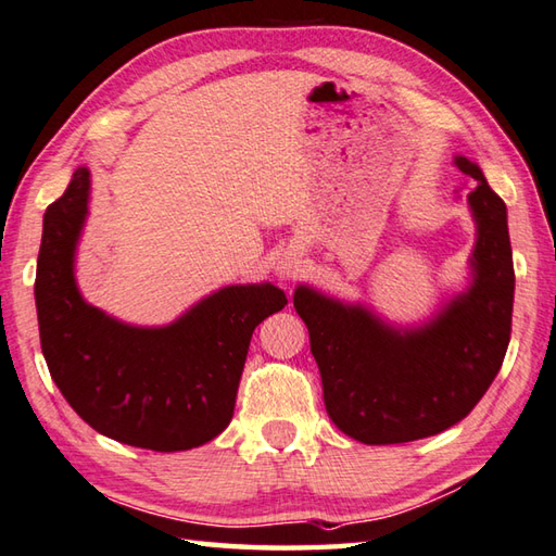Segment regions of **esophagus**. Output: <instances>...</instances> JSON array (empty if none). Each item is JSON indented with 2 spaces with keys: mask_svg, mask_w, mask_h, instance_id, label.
I'll use <instances>...</instances> for the list:
<instances>
[{
  "mask_svg": "<svg viewBox=\"0 0 556 556\" xmlns=\"http://www.w3.org/2000/svg\"><path fill=\"white\" fill-rule=\"evenodd\" d=\"M301 255L296 253H285L277 263V275L281 279H296L301 275Z\"/></svg>",
  "mask_w": 556,
  "mask_h": 556,
  "instance_id": "obj_1",
  "label": "esophagus"
}]
</instances>
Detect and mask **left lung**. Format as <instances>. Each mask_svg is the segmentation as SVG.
<instances>
[{
	"label": "left lung",
	"mask_w": 556,
	"mask_h": 556,
	"mask_svg": "<svg viewBox=\"0 0 556 556\" xmlns=\"http://www.w3.org/2000/svg\"><path fill=\"white\" fill-rule=\"evenodd\" d=\"M467 194L477 224L472 285L421 328L397 330L364 306L299 287L293 308L311 334L323 400L334 427L368 445L407 443L451 429L492 386L510 340L514 255L506 204L477 163Z\"/></svg>",
	"instance_id": "8db88e82"
}]
</instances>
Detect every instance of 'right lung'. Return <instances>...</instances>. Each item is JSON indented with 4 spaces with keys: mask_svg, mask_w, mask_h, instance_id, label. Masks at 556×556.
<instances>
[{
    "mask_svg": "<svg viewBox=\"0 0 556 556\" xmlns=\"http://www.w3.org/2000/svg\"><path fill=\"white\" fill-rule=\"evenodd\" d=\"M89 188V168H76L42 216L36 308L50 376L76 415L108 439L159 453L198 448L231 421L250 337L287 306L285 291L226 287L166 328L111 318L74 281Z\"/></svg>",
    "mask_w": 556,
    "mask_h": 556,
    "instance_id": "add662e5",
    "label": "right lung"
}]
</instances>
